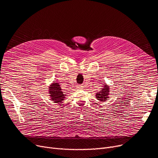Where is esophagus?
Returning a JSON list of instances; mask_svg holds the SVG:
<instances>
[{"instance_id":"1","label":"esophagus","mask_w":158,"mask_h":158,"mask_svg":"<svg viewBox=\"0 0 158 158\" xmlns=\"http://www.w3.org/2000/svg\"><path fill=\"white\" fill-rule=\"evenodd\" d=\"M77 88H79V89H81V88H83V86H82V85H79V86H77Z\"/></svg>"}]
</instances>
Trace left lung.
Instances as JSON below:
<instances>
[{"label":"left lung","instance_id":"1","mask_svg":"<svg viewBox=\"0 0 158 158\" xmlns=\"http://www.w3.org/2000/svg\"><path fill=\"white\" fill-rule=\"evenodd\" d=\"M110 94V87L108 85H104L101 91L96 94V98L97 100L101 102H105L109 98Z\"/></svg>","mask_w":158,"mask_h":158}]
</instances>
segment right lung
<instances>
[{"mask_svg":"<svg viewBox=\"0 0 158 158\" xmlns=\"http://www.w3.org/2000/svg\"><path fill=\"white\" fill-rule=\"evenodd\" d=\"M50 97L54 103H61L64 100L66 95L62 92L60 85L57 82H54L48 88Z\"/></svg>","mask_w":158,"mask_h":158,"instance_id":"add662e5","label":"right lung"}]
</instances>
